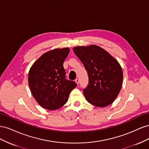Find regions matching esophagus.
I'll use <instances>...</instances> for the list:
<instances>
[{"label": "esophagus", "instance_id": "obj_1", "mask_svg": "<svg viewBox=\"0 0 149 149\" xmlns=\"http://www.w3.org/2000/svg\"><path fill=\"white\" fill-rule=\"evenodd\" d=\"M75 82L76 83V84H77L78 85L79 83V79H75Z\"/></svg>", "mask_w": 149, "mask_h": 149}]
</instances>
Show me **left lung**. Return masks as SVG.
I'll use <instances>...</instances> for the list:
<instances>
[{
	"label": "left lung",
	"mask_w": 149,
	"mask_h": 149,
	"mask_svg": "<svg viewBox=\"0 0 149 149\" xmlns=\"http://www.w3.org/2000/svg\"><path fill=\"white\" fill-rule=\"evenodd\" d=\"M89 78L83 90L86 100L100 107L109 106L118 97L123 79L122 68L115 58L101 47L91 45L73 48Z\"/></svg>",
	"instance_id": "1"
}]
</instances>
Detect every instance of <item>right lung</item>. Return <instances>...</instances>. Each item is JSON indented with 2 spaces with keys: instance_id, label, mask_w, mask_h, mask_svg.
Wrapping results in <instances>:
<instances>
[{
  "instance_id": "1",
  "label": "right lung",
  "mask_w": 149,
  "mask_h": 149,
  "mask_svg": "<svg viewBox=\"0 0 149 149\" xmlns=\"http://www.w3.org/2000/svg\"><path fill=\"white\" fill-rule=\"evenodd\" d=\"M69 48H56L45 53L31 66L29 85L35 100L48 110H56L65 105L76 83L65 79L63 63Z\"/></svg>"
}]
</instances>
